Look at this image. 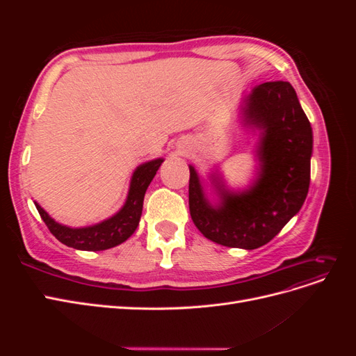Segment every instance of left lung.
Listing matches in <instances>:
<instances>
[{
	"label": "left lung",
	"mask_w": 356,
	"mask_h": 356,
	"mask_svg": "<svg viewBox=\"0 0 356 356\" xmlns=\"http://www.w3.org/2000/svg\"><path fill=\"white\" fill-rule=\"evenodd\" d=\"M239 122L257 135L255 178L243 190L227 187L221 172L204 179L190 169V215L199 232L222 246L255 250L270 242L303 207L310 182L314 132L288 81L255 86L239 105Z\"/></svg>",
	"instance_id": "8db88e82"
}]
</instances>
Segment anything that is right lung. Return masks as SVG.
I'll return each mask as SVG.
<instances>
[{
	"mask_svg": "<svg viewBox=\"0 0 356 356\" xmlns=\"http://www.w3.org/2000/svg\"><path fill=\"white\" fill-rule=\"evenodd\" d=\"M163 160V157H159L139 165L132 174L123 207L110 218L101 222L86 225V227H70V225L53 220L37 202H34L35 208L50 233L63 245L80 251L110 250V248L123 243L135 233L143 215L145 191Z\"/></svg>",
	"mask_w": 356,
	"mask_h": 356,
	"instance_id": "1",
	"label": "right lung"
}]
</instances>
